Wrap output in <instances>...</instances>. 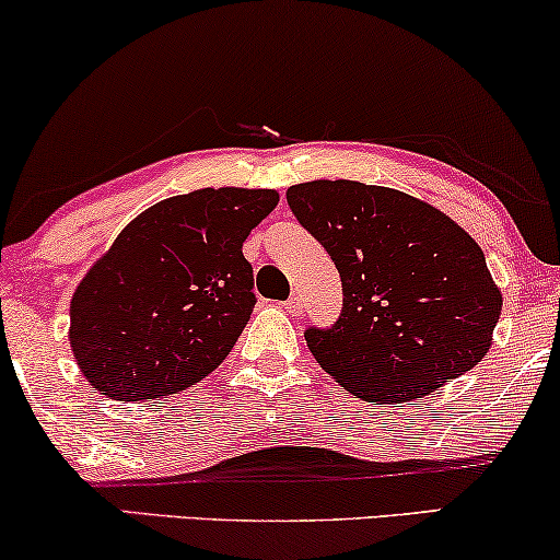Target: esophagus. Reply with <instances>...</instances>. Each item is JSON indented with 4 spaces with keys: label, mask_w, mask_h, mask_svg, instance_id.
<instances>
[{
    "label": "esophagus",
    "mask_w": 560,
    "mask_h": 560,
    "mask_svg": "<svg viewBox=\"0 0 560 560\" xmlns=\"http://www.w3.org/2000/svg\"><path fill=\"white\" fill-rule=\"evenodd\" d=\"M285 311H288V314L290 316H298V314H301V311H303V303H301V295H290L288 298V301H285Z\"/></svg>",
    "instance_id": "1"
}]
</instances>
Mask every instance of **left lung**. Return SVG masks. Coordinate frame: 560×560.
I'll list each match as a JSON object with an SVG mask.
<instances>
[{
    "label": "left lung",
    "instance_id": "1",
    "mask_svg": "<svg viewBox=\"0 0 560 560\" xmlns=\"http://www.w3.org/2000/svg\"><path fill=\"white\" fill-rule=\"evenodd\" d=\"M288 206L342 278V314L326 329L308 326L306 342L350 394L422 398L483 360L502 293L481 246L455 221L352 179L293 185Z\"/></svg>",
    "mask_w": 560,
    "mask_h": 560
}]
</instances>
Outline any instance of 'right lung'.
<instances>
[{
	"label": "right lung",
	"instance_id": "obj_1",
	"mask_svg": "<svg viewBox=\"0 0 560 560\" xmlns=\"http://www.w3.org/2000/svg\"><path fill=\"white\" fill-rule=\"evenodd\" d=\"M278 200L206 187L130 221L71 298L69 342L86 381L118 401H159L213 373L257 303L242 246Z\"/></svg>",
	"mask_w": 560,
	"mask_h": 560
}]
</instances>
